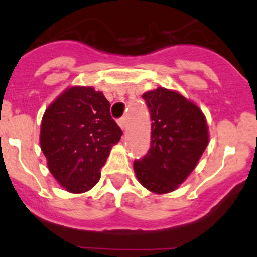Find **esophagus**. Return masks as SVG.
Returning a JSON list of instances; mask_svg holds the SVG:
<instances>
[{
  "label": "esophagus",
  "instance_id": "1",
  "mask_svg": "<svg viewBox=\"0 0 257 257\" xmlns=\"http://www.w3.org/2000/svg\"><path fill=\"white\" fill-rule=\"evenodd\" d=\"M117 123H118V126H120L121 128L125 130L126 125H127V120H126V117H121L120 120H117Z\"/></svg>",
  "mask_w": 257,
  "mask_h": 257
}]
</instances>
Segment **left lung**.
I'll list each match as a JSON object with an SVG mask.
<instances>
[{
  "mask_svg": "<svg viewBox=\"0 0 257 257\" xmlns=\"http://www.w3.org/2000/svg\"><path fill=\"white\" fill-rule=\"evenodd\" d=\"M151 115V145L134 162L140 184L155 194L179 187L194 171L209 144L202 111L176 91L159 87L142 95Z\"/></svg>",
  "mask_w": 257,
  "mask_h": 257,
  "instance_id": "left-lung-1",
  "label": "left lung"
}]
</instances>
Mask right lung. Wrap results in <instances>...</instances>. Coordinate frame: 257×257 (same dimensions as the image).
<instances>
[{
  "label": "right lung",
  "mask_w": 257,
  "mask_h": 257,
  "mask_svg": "<svg viewBox=\"0 0 257 257\" xmlns=\"http://www.w3.org/2000/svg\"><path fill=\"white\" fill-rule=\"evenodd\" d=\"M121 135L103 93L73 86L43 113L40 145L58 184L72 194H82L98 182L101 167Z\"/></svg>",
  "instance_id": "right-lung-1"
}]
</instances>
